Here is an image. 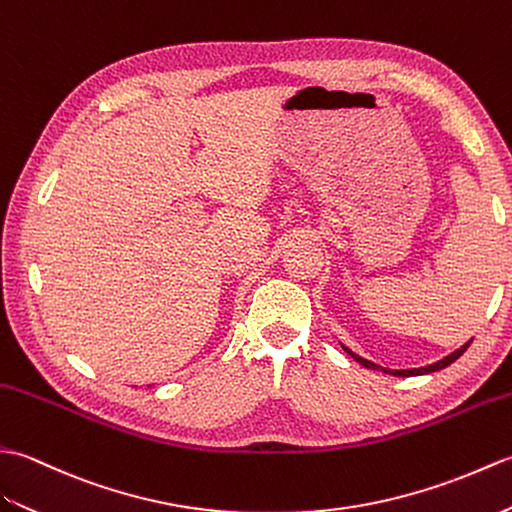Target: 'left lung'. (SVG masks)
<instances>
[{
	"instance_id": "obj_1",
	"label": "left lung",
	"mask_w": 512,
	"mask_h": 512,
	"mask_svg": "<svg viewBox=\"0 0 512 512\" xmlns=\"http://www.w3.org/2000/svg\"><path fill=\"white\" fill-rule=\"evenodd\" d=\"M471 346V339L464 346H460L458 350H453L451 355H447V357H442L440 361H436V363H429V366H423V368H412V370H388V368H383V366H377V363L374 361H368V359H363V357H359L357 352H352L348 346H344L342 344V348L348 352V355L355 359V361H359L361 366H366V368H372V370H383L385 374H394V377H418V374H429V372H436V370H442V368H447V366H451L453 361H456L464 350H467Z\"/></svg>"
}]
</instances>
